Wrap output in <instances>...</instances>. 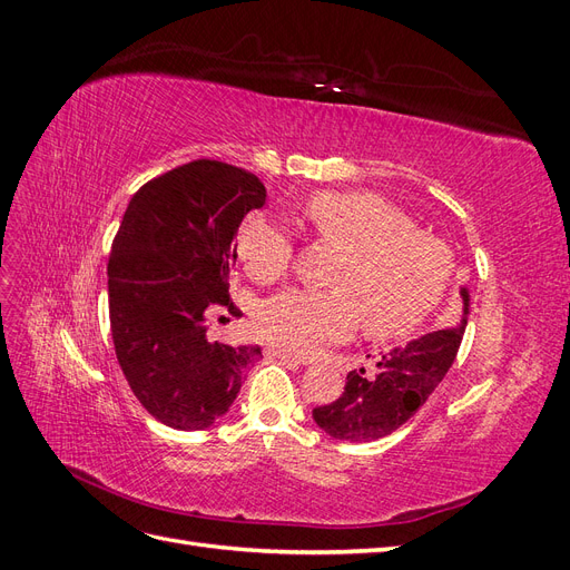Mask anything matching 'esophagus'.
Here are the masks:
<instances>
[{
  "label": "esophagus",
  "instance_id": "obj_1",
  "mask_svg": "<svg viewBox=\"0 0 570 570\" xmlns=\"http://www.w3.org/2000/svg\"><path fill=\"white\" fill-rule=\"evenodd\" d=\"M266 354L273 356V358L285 361L287 366H302V364H306V358H302V356H297V354H292V352H287V350H281V347H268Z\"/></svg>",
  "mask_w": 570,
  "mask_h": 570
}]
</instances>
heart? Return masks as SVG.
<instances>
[{"instance_id": "b5f03b06", "label": "heart", "mask_w": 570, "mask_h": 570, "mask_svg": "<svg viewBox=\"0 0 570 570\" xmlns=\"http://www.w3.org/2000/svg\"><path fill=\"white\" fill-rule=\"evenodd\" d=\"M321 243L344 252L335 292L285 289L256 316L268 342L292 354H314L347 340L364 318L373 340H402L440 306L454 273V256L440 237L375 193H321L306 206ZM237 254L249 278L273 283L287 273L295 243L264 216L237 233Z\"/></svg>"}]
</instances>
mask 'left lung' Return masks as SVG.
I'll list each match as a JSON object with an SVG mask.
<instances>
[{"label":"left lung","mask_w":570,"mask_h":570,"mask_svg":"<svg viewBox=\"0 0 570 570\" xmlns=\"http://www.w3.org/2000/svg\"><path fill=\"white\" fill-rule=\"evenodd\" d=\"M461 323L411 340L375 361L373 371H350L340 400L314 409V421L344 442L381 440L416 413L454 364L469 316V292L461 289Z\"/></svg>","instance_id":"8db88e82"}]
</instances>
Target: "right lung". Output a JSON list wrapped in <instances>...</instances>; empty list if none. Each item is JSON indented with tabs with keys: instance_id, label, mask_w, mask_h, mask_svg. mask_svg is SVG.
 Listing matches in <instances>:
<instances>
[{
	"instance_id": "1",
	"label": "right lung",
	"mask_w": 570,
	"mask_h": 570,
	"mask_svg": "<svg viewBox=\"0 0 570 570\" xmlns=\"http://www.w3.org/2000/svg\"><path fill=\"white\" fill-rule=\"evenodd\" d=\"M254 174L214 159L183 164L132 195L109 256V321L118 366L154 419L204 430L230 409L262 347L206 335L230 299L239 223L262 209Z\"/></svg>"
}]
</instances>
